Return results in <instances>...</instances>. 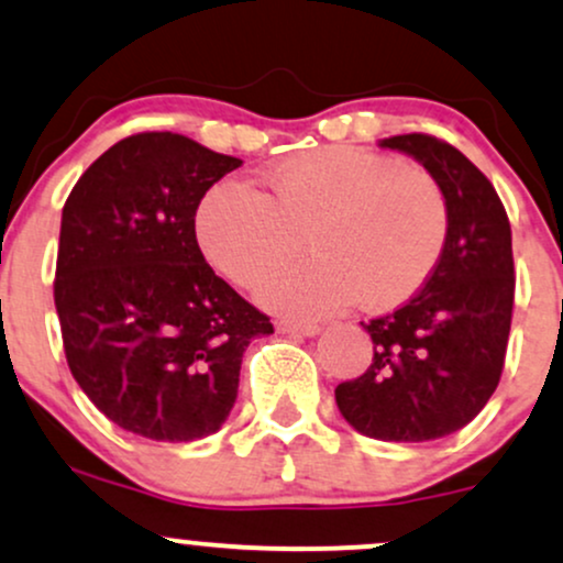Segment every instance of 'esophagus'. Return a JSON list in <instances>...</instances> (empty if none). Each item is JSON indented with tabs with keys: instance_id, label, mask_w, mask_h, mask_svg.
Returning a JSON list of instances; mask_svg holds the SVG:
<instances>
[{
	"instance_id": "obj_1",
	"label": "esophagus",
	"mask_w": 563,
	"mask_h": 563,
	"mask_svg": "<svg viewBox=\"0 0 563 563\" xmlns=\"http://www.w3.org/2000/svg\"><path fill=\"white\" fill-rule=\"evenodd\" d=\"M275 328H277V333H288V335H318L320 333V325H314V322L277 320Z\"/></svg>"
}]
</instances>
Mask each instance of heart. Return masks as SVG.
<instances>
[{
    "label": "heart",
    "instance_id": "heart-1",
    "mask_svg": "<svg viewBox=\"0 0 563 563\" xmlns=\"http://www.w3.org/2000/svg\"><path fill=\"white\" fill-rule=\"evenodd\" d=\"M267 192L224 179L196 214L206 260L241 288L260 286L301 251L314 260L264 283L267 307L318 318L357 299L384 312L434 275L450 235V206L434 174L354 145L283 158Z\"/></svg>",
    "mask_w": 563,
    "mask_h": 563
}]
</instances>
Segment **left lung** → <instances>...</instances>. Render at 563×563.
<instances>
[{"label": "left lung", "instance_id": "obj_1", "mask_svg": "<svg viewBox=\"0 0 563 563\" xmlns=\"http://www.w3.org/2000/svg\"><path fill=\"white\" fill-rule=\"evenodd\" d=\"M380 147L434 174L450 235L426 286L391 314L363 322L373 363L335 386V405L360 434L429 442L474 421L500 384L516 290L510 222L493 183L450 142L412 132Z\"/></svg>", "mask_w": 563, "mask_h": 563}]
</instances>
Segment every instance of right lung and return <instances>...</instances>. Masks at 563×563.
<instances>
[{
  "mask_svg": "<svg viewBox=\"0 0 563 563\" xmlns=\"http://www.w3.org/2000/svg\"><path fill=\"white\" fill-rule=\"evenodd\" d=\"M243 161L172 132L108 147L63 206L55 309L70 373L115 426L156 442L222 429L245 346L273 322L209 267L200 198Z\"/></svg>",
  "mask_w": 563,
  "mask_h": 563,
  "instance_id": "add662e5",
  "label": "right lung"
}]
</instances>
